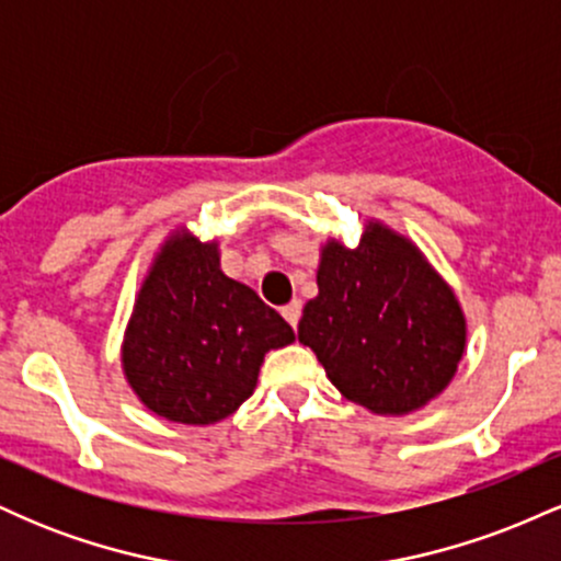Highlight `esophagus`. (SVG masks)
I'll return each mask as SVG.
<instances>
[{"instance_id": "obj_1", "label": "esophagus", "mask_w": 561, "mask_h": 561, "mask_svg": "<svg viewBox=\"0 0 561 561\" xmlns=\"http://www.w3.org/2000/svg\"><path fill=\"white\" fill-rule=\"evenodd\" d=\"M282 317H285L287 324L295 330V327H298V319H300V300L287 302V306L282 308Z\"/></svg>"}]
</instances>
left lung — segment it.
I'll use <instances>...</instances> for the list:
<instances>
[{
  "label": "left lung",
  "instance_id": "1",
  "mask_svg": "<svg viewBox=\"0 0 561 561\" xmlns=\"http://www.w3.org/2000/svg\"><path fill=\"white\" fill-rule=\"evenodd\" d=\"M317 285L298 340L340 396L371 414L405 416L448 388L467 351V317L416 242L366 218L356 248L321 242Z\"/></svg>",
  "mask_w": 561,
  "mask_h": 561
}]
</instances>
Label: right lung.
Segmentation results:
<instances>
[{"instance_id":"right-lung-1","label":"right lung","mask_w":561,"mask_h":561,"mask_svg":"<svg viewBox=\"0 0 561 561\" xmlns=\"http://www.w3.org/2000/svg\"><path fill=\"white\" fill-rule=\"evenodd\" d=\"M293 327L255 289L221 272L218 240L179 224L147 266L121 343V369L152 414L216 424L253 396L268 351Z\"/></svg>"}]
</instances>
